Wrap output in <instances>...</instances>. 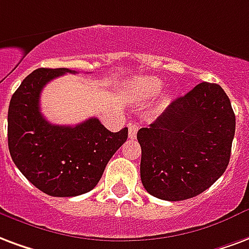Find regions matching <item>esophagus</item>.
<instances>
[{
    "mask_svg": "<svg viewBox=\"0 0 249 249\" xmlns=\"http://www.w3.org/2000/svg\"><path fill=\"white\" fill-rule=\"evenodd\" d=\"M128 136H129V139H136V136H137V132H139V125L137 124H129L128 125Z\"/></svg>",
    "mask_w": 249,
    "mask_h": 249,
    "instance_id": "obj_1",
    "label": "esophagus"
}]
</instances>
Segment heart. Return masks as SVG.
<instances>
[{"instance_id": "heart-1", "label": "heart", "mask_w": 249, "mask_h": 249, "mask_svg": "<svg viewBox=\"0 0 249 249\" xmlns=\"http://www.w3.org/2000/svg\"><path fill=\"white\" fill-rule=\"evenodd\" d=\"M162 87L161 80L156 78H143L134 84V91L142 97H150L156 95Z\"/></svg>"}]
</instances>
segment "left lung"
<instances>
[{
    "mask_svg": "<svg viewBox=\"0 0 249 249\" xmlns=\"http://www.w3.org/2000/svg\"><path fill=\"white\" fill-rule=\"evenodd\" d=\"M231 101L215 83H199L137 132L141 181L158 199L199 195L226 171L235 136Z\"/></svg>",
    "mask_w": 249,
    "mask_h": 249,
    "instance_id": "8db88e82",
    "label": "left lung"
}]
</instances>
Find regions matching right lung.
Returning <instances> with one entry per match:
<instances>
[{
  "label": "right lung",
  "mask_w": 249,
  "mask_h": 249,
  "mask_svg": "<svg viewBox=\"0 0 249 249\" xmlns=\"http://www.w3.org/2000/svg\"><path fill=\"white\" fill-rule=\"evenodd\" d=\"M68 68H38L13 93L7 112V143L16 166L51 196L91 191L107 163L128 139V128L110 132L92 117L75 126L49 123L39 108L40 92Z\"/></svg>",
  "instance_id": "obj_1"
}]
</instances>
